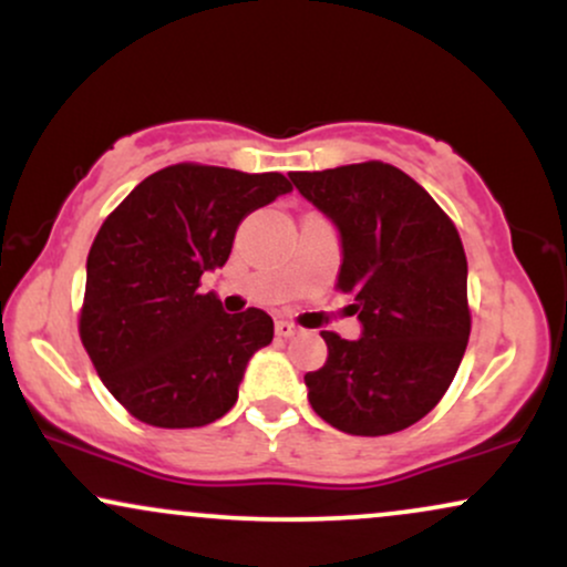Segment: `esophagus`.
Segmentation results:
<instances>
[{
	"label": "esophagus",
	"instance_id": "esophagus-1",
	"mask_svg": "<svg viewBox=\"0 0 567 567\" xmlns=\"http://www.w3.org/2000/svg\"><path fill=\"white\" fill-rule=\"evenodd\" d=\"M275 330H277V336H279V338H290V336H296V333H298L296 324L288 322V320H277Z\"/></svg>",
	"mask_w": 567,
	"mask_h": 567
}]
</instances>
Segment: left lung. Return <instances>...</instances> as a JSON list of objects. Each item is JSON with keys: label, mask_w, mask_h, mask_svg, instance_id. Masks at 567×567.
<instances>
[{"label": "left lung", "mask_w": 567, "mask_h": 567, "mask_svg": "<svg viewBox=\"0 0 567 567\" xmlns=\"http://www.w3.org/2000/svg\"><path fill=\"white\" fill-rule=\"evenodd\" d=\"M341 239L338 290L357 341L322 330L328 360L306 373L320 419L357 437L408 429L442 400L470 341L466 256L424 186L383 162L290 173Z\"/></svg>", "instance_id": "8db88e82"}]
</instances>
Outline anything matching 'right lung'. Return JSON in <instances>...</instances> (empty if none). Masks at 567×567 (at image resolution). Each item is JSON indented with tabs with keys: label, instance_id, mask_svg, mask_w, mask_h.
<instances>
[{
	"label": "right lung",
	"instance_id": "obj_1",
	"mask_svg": "<svg viewBox=\"0 0 567 567\" xmlns=\"http://www.w3.org/2000/svg\"><path fill=\"white\" fill-rule=\"evenodd\" d=\"M288 192L279 173L173 165L103 220L87 256L80 336L109 392L143 424L205 426L234 408L275 322L264 309L226 315L199 277L229 261L245 216Z\"/></svg>",
	"mask_w": 567,
	"mask_h": 567
}]
</instances>
